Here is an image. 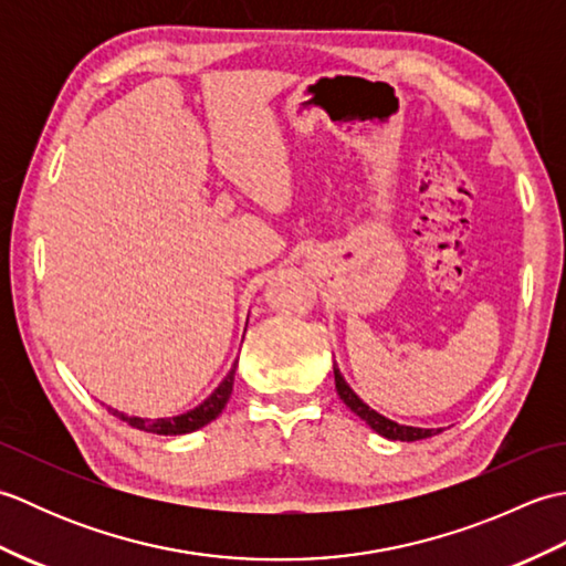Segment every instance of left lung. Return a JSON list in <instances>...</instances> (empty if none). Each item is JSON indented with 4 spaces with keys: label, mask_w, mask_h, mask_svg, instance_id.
<instances>
[{
    "label": "left lung",
    "mask_w": 566,
    "mask_h": 566,
    "mask_svg": "<svg viewBox=\"0 0 566 566\" xmlns=\"http://www.w3.org/2000/svg\"><path fill=\"white\" fill-rule=\"evenodd\" d=\"M333 371H335V389H338V396L343 399V403L350 408L353 413H357L359 418L365 420V423L379 432V436L389 438V440H401V442H413V440H423V438H430L436 436V432H440V428H413V426H401V423H394V420L384 418L381 413H377L375 408H369L359 396L350 389V384H347L340 375L338 365L333 363Z\"/></svg>",
    "instance_id": "obj_1"
}]
</instances>
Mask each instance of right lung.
Listing matches in <instances>:
<instances>
[{
    "instance_id": "obj_1",
    "label": "right lung",
    "mask_w": 566,
    "mask_h": 566,
    "mask_svg": "<svg viewBox=\"0 0 566 566\" xmlns=\"http://www.w3.org/2000/svg\"><path fill=\"white\" fill-rule=\"evenodd\" d=\"M235 367H238V359L233 363L231 371L223 377V381L219 387L213 389V394L209 399H203L197 408H191V411L182 413V416H172V418H138V416H126L122 411H116V408H109L114 416H118L122 420H126L128 426H134L138 430H146V432H155V436H185V432H195L199 428H203L207 423H211L213 418H219V413L226 408L228 399H231V391H233V379H235Z\"/></svg>"
}]
</instances>
